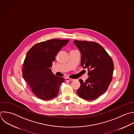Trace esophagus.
<instances>
[{"instance_id":"34e87169","label":"esophagus","mask_w":134,"mask_h":134,"mask_svg":"<svg viewBox=\"0 0 134 134\" xmlns=\"http://www.w3.org/2000/svg\"><path fill=\"white\" fill-rule=\"evenodd\" d=\"M65 81H73V79H72L69 78V77H66L65 78Z\"/></svg>"}]
</instances>
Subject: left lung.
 I'll list each match as a JSON object with an SVG mask.
<instances>
[{
	"label": "left lung",
	"mask_w": 134,
	"mask_h": 134,
	"mask_svg": "<svg viewBox=\"0 0 134 134\" xmlns=\"http://www.w3.org/2000/svg\"><path fill=\"white\" fill-rule=\"evenodd\" d=\"M81 53V65L88 70L85 82L79 80L81 85L78 95L86 100H93L107 90L112 80L114 63L105 50L97 43L74 40Z\"/></svg>",
	"instance_id": "obj_1"
}]
</instances>
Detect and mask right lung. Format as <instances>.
<instances>
[{
    "instance_id": "obj_1",
    "label": "right lung",
    "mask_w": 134,
    "mask_h": 134,
    "mask_svg": "<svg viewBox=\"0 0 134 134\" xmlns=\"http://www.w3.org/2000/svg\"><path fill=\"white\" fill-rule=\"evenodd\" d=\"M69 40L51 39L34 45L25 59L23 75L34 94L40 99L49 100L56 97L63 77L55 76L50 68L58 52Z\"/></svg>"
}]
</instances>
